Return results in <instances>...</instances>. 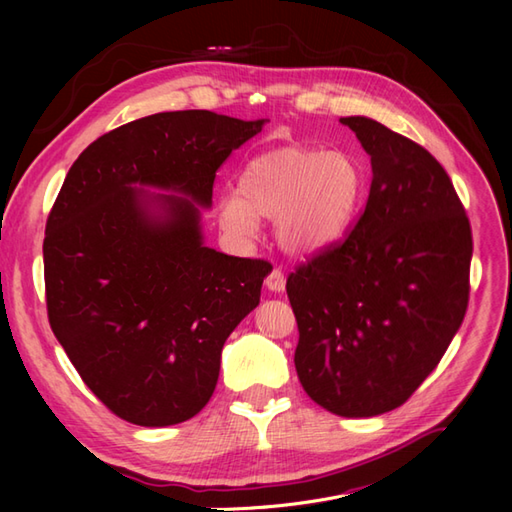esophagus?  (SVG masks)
<instances>
[{
	"label": "esophagus",
	"instance_id": "34e87169",
	"mask_svg": "<svg viewBox=\"0 0 512 512\" xmlns=\"http://www.w3.org/2000/svg\"><path fill=\"white\" fill-rule=\"evenodd\" d=\"M267 288L271 290V292H284V288H286V277H284V273L280 271V269H273L269 275H267Z\"/></svg>",
	"mask_w": 512,
	"mask_h": 512
}]
</instances>
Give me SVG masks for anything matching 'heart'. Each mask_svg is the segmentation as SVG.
Wrapping results in <instances>:
<instances>
[{"label":"heart","instance_id":"obj_1","mask_svg":"<svg viewBox=\"0 0 512 512\" xmlns=\"http://www.w3.org/2000/svg\"><path fill=\"white\" fill-rule=\"evenodd\" d=\"M367 194L363 164L344 151L271 149L245 162L237 188L218 198L220 224L250 241L260 220H275L284 252L312 256L342 241Z\"/></svg>","mask_w":512,"mask_h":512}]
</instances>
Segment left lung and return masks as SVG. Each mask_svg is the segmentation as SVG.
Returning a JSON list of instances; mask_svg holds the SVG:
<instances>
[{
	"mask_svg": "<svg viewBox=\"0 0 512 512\" xmlns=\"http://www.w3.org/2000/svg\"><path fill=\"white\" fill-rule=\"evenodd\" d=\"M371 160L365 211L342 245L288 275L294 367L337 416L391 412L421 386L466 316L472 230L427 149L369 117H342Z\"/></svg>",
	"mask_w": 512,
	"mask_h": 512,
	"instance_id": "left-lung-1",
	"label": "left lung"
}]
</instances>
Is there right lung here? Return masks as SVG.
<instances>
[{"instance_id":"1","label":"right lung","mask_w":512,"mask_h":512,"mask_svg":"<svg viewBox=\"0 0 512 512\" xmlns=\"http://www.w3.org/2000/svg\"><path fill=\"white\" fill-rule=\"evenodd\" d=\"M267 121L149 115L100 136L68 170L42 245L49 322L123 421L168 427L203 410L224 342L260 303L269 262L205 245L200 211L213 205L215 170Z\"/></svg>"}]
</instances>
